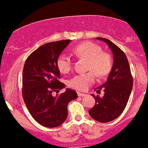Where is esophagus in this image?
I'll use <instances>...</instances> for the list:
<instances>
[{
    "mask_svg": "<svg viewBox=\"0 0 148 148\" xmlns=\"http://www.w3.org/2000/svg\"><path fill=\"white\" fill-rule=\"evenodd\" d=\"M78 95L79 97H84V96H85L86 94L82 93V92H78Z\"/></svg>",
    "mask_w": 148,
    "mask_h": 148,
    "instance_id": "1",
    "label": "esophagus"
}]
</instances>
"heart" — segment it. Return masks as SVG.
I'll return each mask as SVG.
<instances>
[{
    "label": "heart",
    "instance_id": "1",
    "mask_svg": "<svg viewBox=\"0 0 148 148\" xmlns=\"http://www.w3.org/2000/svg\"><path fill=\"white\" fill-rule=\"evenodd\" d=\"M73 53L78 58H85L88 61L87 69L92 70L88 73L78 74L71 78L68 85L75 90L84 91L95 80V73L99 76H105L112 68V58L108 53L102 52L100 46L90 41L78 44L73 49ZM57 67L61 73L66 74L73 67V61L68 55L62 53L56 61Z\"/></svg>",
    "mask_w": 148,
    "mask_h": 148
}]
</instances>
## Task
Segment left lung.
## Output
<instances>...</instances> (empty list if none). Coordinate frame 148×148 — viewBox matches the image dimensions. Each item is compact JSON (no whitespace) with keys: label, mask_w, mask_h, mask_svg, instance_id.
Wrapping results in <instances>:
<instances>
[{"label":"left lung","mask_w":148,"mask_h":148,"mask_svg":"<svg viewBox=\"0 0 148 148\" xmlns=\"http://www.w3.org/2000/svg\"><path fill=\"white\" fill-rule=\"evenodd\" d=\"M109 46L113 56V67L108 80L100 87L95 88L97 92L104 89L102 98L97 95L92 97L95 104L89 110L90 116L99 122H109L118 118L125 110L133 88V77L127 58L122 50L107 38H96Z\"/></svg>","instance_id":"8db88e82"}]
</instances>
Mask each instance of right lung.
Wrapping results in <instances>:
<instances>
[{
    "instance_id": "1",
    "label": "right lung",
    "mask_w": 148,
    "mask_h": 148,
    "mask_svg": "<svg viewBox=\"0 0 148 148\" xmlns=\"http://www.w3.org/2000/svg\"><path fill=\"white\" fill-rule=\"evenodd\" d=\"M70 41L62 40L40 46L29 56L23 66V101L34 119L47 127H56L64 122L68 104L78 97L76 92L69 88L59 95H52L65 87L58 80L61 77L56 61Z\"/></svg>"
}]
</instances>
